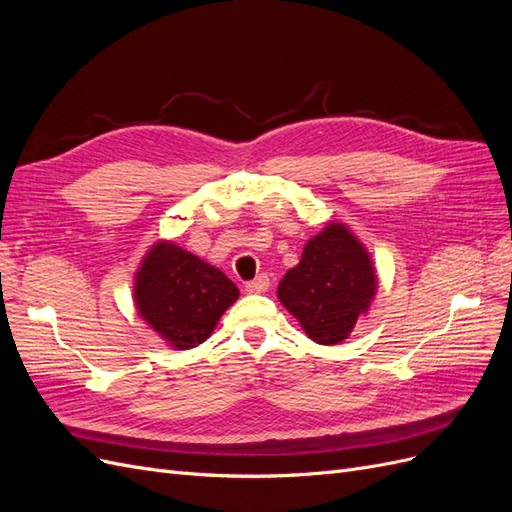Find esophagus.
<instances>
[{"mask_svg": "<svg viewBox=\"0 0 512 512\" xmlns=\"http://www.w3.org/2000/svg\"><path fill=\"white\" fill-rule=\"evenodd\" d=\"M267 288H269V277L265 273H260L256 280L245 284L247 292H267Z\"/></svg>", "mask_w": 512, "mask_h": 512, "instance_id": "esophagus-1", "label": "esophagus"}]
</instances>
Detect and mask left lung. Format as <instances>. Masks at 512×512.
<instances>
[{
    "label": "left lung",
    "instance_id": "left-lung-1",
    "mask_svg": "<svg viewBox=\"0 0 512 512\" xmlns=\"http://www.w3.org/2000/svg\"><path fill=\"white\" fill-rule=\"evenodd\" d=\"M376 290L367 247L346 224L331 222L305 243L301 262L277 286V299L312 342L335 346L367 314Z\"/></svg>",
    "mask_w": 512,
    "mask_h": 512
}]
</instances>
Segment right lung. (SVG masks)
<instances>
[{
	"label": "right lung",
	"instance_id": "obj_1",
	"mask_svg": "<svg viewBox=\"0 0 512 512\" xmlns=\"http://www.w3.org/2000/svg\"><path fill=\"white\" fill-rule=\"evenodd\" d=\"M239 288L203 258L170 241H158L134 275L136 312L166 346L190 350L213 333Z\"/></svg>",
	"mask_w": 512,
	"mask_h": 512
}]
</instances>
